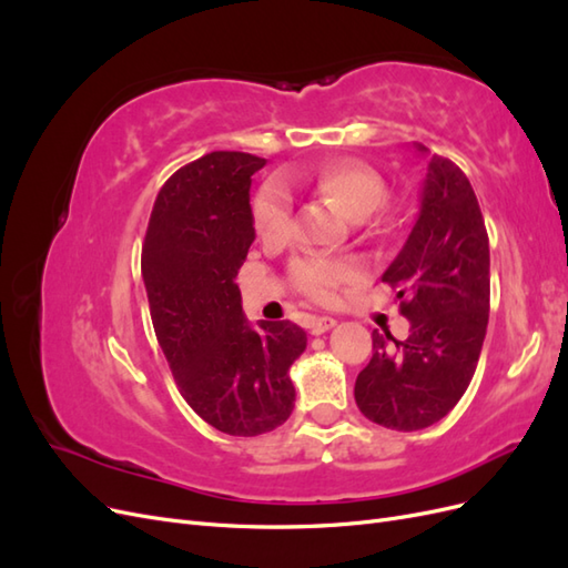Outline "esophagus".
Masks as SVG:
<instances>
[{"instance_id": "esophagus-1", "label": "esophagus", "mask_w": 568, "mask_h": 568, "mask_svg": "<svg viewBox=\"0 0 568 568\" xmlns=\"http://www.w3.org/2000/svg\"><path fill=\"white\" fill-rule=\"evenodd\" d=\"M336 326V320L334 317H315L313 320V324H311V332L315 334V336H320V334H324V332H329V329H334Z\"/></svg>"}]
</instances>
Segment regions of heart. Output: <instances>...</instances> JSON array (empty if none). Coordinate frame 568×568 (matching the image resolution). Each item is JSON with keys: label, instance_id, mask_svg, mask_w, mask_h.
<instances>
[{"label": "heart", "instance_id": "1", "mask_svg": "<svg viewBox=\"0 0 568 568\" xmlns=\"http://www.w3.org/2000/svg\"><path fill=\"white\" fill-rule=\"evenodd\" d=\"M286 184L311 189L317 196L334 203L351 220H365L379 209L386 196L382 175L365 163L338 161L322 163L313 170H291ZM253 222L263 242L277 244L291 234V196L286 189L272 182L261 189L253 201ZM384 222H374L372 232L384 234ZM359 267L353 261H326V257H303L294 265V282L315 301H334L341 284L357 280Z\"/></svg>", "mask_w": 568, "mask_h": 568}]
</instances>
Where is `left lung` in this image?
Here are the masks:
<instances>
[{"label":"left lung","instance_id":"left-lung-1","mask_svg":"<svg viewBox=\"0 0 568 568\" xmlns=\"http://www.w3.org/2000/svg\"><path fill=\"white\" fill-rule=\"evenodd\" d=\"M419 213L400 253L382 274L398 288L409 320L405 341L374 332V355L357 374L355 403L374 424L419 432L440 422L467 390L490 311L488 234L462 170L428 149Z\"/></svg>","mask_w":568,"mask_h":568}]
</instances>
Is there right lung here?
<instances>
[{"instance_id":"1","label":"right lung","mask_w":568,"mask_h":568,"mask_svg":"<svg viewBox=\"0 0 568 568\" xmlns=\"http://www.w3.org/2000/svg\"><path fill=\"white\" fill-rule=\"evenodd\" d=\"M263 165L251 153L213 151L180 168L153 203L142 248L153 332L182 398L230 436L288 419V369L307 346L288 320L253 326L234 284L255 239L251 175Z\"/></svg>"}]
</instances>
